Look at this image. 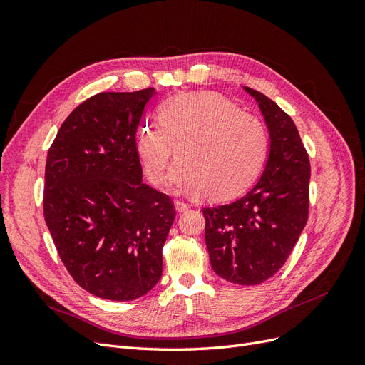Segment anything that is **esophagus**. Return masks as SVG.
<instances>
[{"label": "esophagus", "mask_w": 365, "mask_h": 365, "mask_svg": "<svg viewBox=\"0 0 365 365\" xmlns=\"http://www.w3.org/2000/svg\"><path fill=\"white\" fill-rule=\"evenodd\" d=\"M175 207L178 212H185V210L190 208L189 202H184V201H175Z\"/></svg>", "instance_id": "esophagus-1"}]
</instances>
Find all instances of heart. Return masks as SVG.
<instances>
[{
  "mask_svg": "<svg viewBox=\"0 0 365 365\" xmlns=\"http://www.w3.org/2000/svg\"><path fill=\"white\" fill-rule=\"evenodd\" d=\"M158 125L146 123L135 138L146 178L164 181L176 149L178 164L170 175L173 189L210 200L235 196L257 178L268 155L262 121L215 94H184L158 106Z\"/></svg>",
  "mask_w": 365,
  "mask_h": 365,
  "instance_id": "obj_1",
  "label": "heart"
}]
</instances>
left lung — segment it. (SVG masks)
I'll use <instances>...</instances> for the list:
<instances>
[{
	"instance_id": "1",
	"label": "left lung",
	"mask_w": 365,
	"mask_h": 365,
	"mask_svg": "<svg viewBox=\"0 0 365 365\" xmlns=\"http://www.w3.org/2000/svg\"><path fill=\"white\" fill-rule=\"evenodd\" d=\"M271 149L259 182L224 205L205 207V244L213 271L227 282L263 283L288 260L307 222L311 163L294 120L260 91Z\"/></svg>"
}]
</instances>
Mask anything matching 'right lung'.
Masks as SVG:
<instances>
[{
  "label": "right lung",
  "mask_w": 365,
  "mask_h": 365,
  "mask_svg": "<svg viewBox=\"0 0 365 365\" xmlns=\"http://www.w3.org/2000/svg\"><path fill=\"white\" fill-rule=\"evenodd\" d=\"M153 94L146 88L86 98L48 149L46 224L74 282L105 300H135L163 274V247L176 212L168 195L143 182L135 149Z\"/></svg>",
  "instance_id": "add662e5"
}]
</instances>
